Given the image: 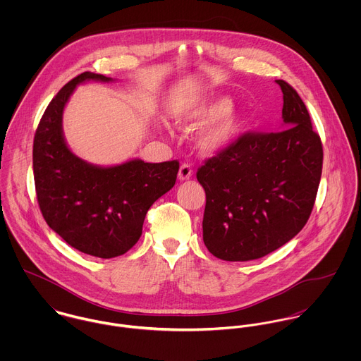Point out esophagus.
<instances>
[{"label":"esophagus","instance_id":"obj_1","mask_svg":"<svg viewBox=\"0 0 361 361\" xmlns=\"http://www.w3.org/2000/svg\"><path fill=\"white\" fill-rule=\"evenodd\" d=\"M192 175H193V169H192V166H190L189 164H183V165H180L179 172H178V178H179V180H180V182L190 179V178H192Z\"/></svg>","mask_w":361,"mask_h":361}]
</instances>
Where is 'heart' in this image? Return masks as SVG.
I'll return each mask as SVG.
<instances>
[{
    "label": "heart",
    "mask_w": 361,
    "mask_h": 361,
    "mask_svg": "<svg viewBox=\"0 0 361 361\" xmlns=\"http://www.w3.org/2000/svg\"><path fill=\"white\" fill-rule=\"evenodd\" d=\"M172 118L183 130L204 123L197 135V147L206 155L218 154L235 146L247 126L245 112L232 106L226 96H209L183 104L172 111Z\"/></svg>",
    "instance_id": "heart-1"
}]
</instances>
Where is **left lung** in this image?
<instances>
[{
	"label": "left lung",
	"instance_id": "1",
	"mask_svg": "<svg viewBox=\"0 0 361 361\" xmlns=\"http://www.w3.org/2000/svg\"><path fill=\"white\" fill-rule=\"evenodd\" d=\"M276 83L283 93L281 130L245 133L197 171L206 190L203 240L225 261H250L279 249L303 229L314 207L321 139L298 92L285 80Z\"/></svg>",
	"mask_w": 361,
	"mask_h": 361
}]
</instances>
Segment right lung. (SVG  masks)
Returning a JSON list of instances; mask_svg holds the SVG:
<instances>
[{
  "label": "right lung",
  "mask_w": 361,
  "mask_h": 361,
  "mask_svg": "<svg viewBox=\"0 0 361 361\" xmlns=\"http://www.w3.org/2000/svg\"><path fill=\"white\" fill-rule=\"evenodd\" d=\"M90 80L114 82L83 72L44 111L33 142L35 185L46 222L69 246L94 257H118L140 239L149 208L173 188L179 162L135 158L100 166L73 154L62 130L63 108L76 86Z\"/></svg>",
  "instance_id": "add662e5"
}]
</instances>
